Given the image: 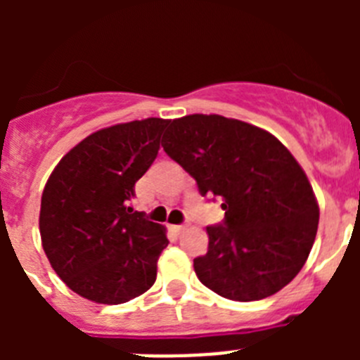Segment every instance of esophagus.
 Instances as JSON below:
<instances>
[{"mask_svg":"<svg viewBox=\"0 0 360 360\" xmlns=\"http://www.w3.org/2000/svg\"><path fill=\"white\" fill-rule=\"evenodd\" d=\"M186 227H187L186 224H184V225H173V231L176 232V234H180V232L186 231Z\"/></svg>","mask_w":360,"mask_h":360,"instance_id":"1","label":"esophagus"}]
</instances>
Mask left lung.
Here are the masks:
<instances>
[{
  "mask_svg": "<svg viewBox=\"0 0 360 360\" xmlns=\"http://www.w3.org/2000/svg\"><path fill=\"white\" fill-rule=\"evenodd\" d=\"M162 148L195 178L200 195L224 202V221L207 227L209 250L195 259L200 281L232 301L287 287L319 224L314 191L292 153L252 124L198 113L169 120Z\"/></svg>",
  "mask_w": 360,
  "mask_h": 360,
  "instance_id": "8db88e82",
  "label": "left lung"
}]
</instances>
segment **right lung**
Returning a JSON list of instances; mask_svg holds the SVG:
<instances>
[{
  "label": "right lung",
  "instance_id": "add662e5",
  "mask_svg": "<svg viewBox=\"0 0 360 360\" xmlns=\"http://www.w3.org/2000/svg\"><path fill=\"white\" fill-rule=\"evenodd\" d=\"M169 120L144 119L91 133L57 164L41 196L39 231L50 265L81 297L120 304L157 279L169 240L131 207Z\"/></svg>",
  "mask_w": 360,
  "mask_h": 360
}]
</instances>
